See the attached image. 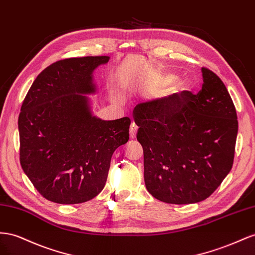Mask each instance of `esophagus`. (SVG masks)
<instances>
[{"label":"esophagus","mask_w":255,"mask_h":255,"mask_svg":"<svg viewBox=\"0 0 255 255\" xmlns=\"http://www.w3.org/2000/svg\"><path fill=\"white\" fill-rule=\"evenodd\" d=\"M136 132H137V126L135 125L134 122H132L131 125H130V139H134Z\"/></svg>","instance_id":"34e87169"}]
</instances>
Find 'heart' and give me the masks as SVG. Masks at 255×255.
Masks as SVG:
<instances>
[{
    "label": "heart",
    "instance_id": "1",
    "mask_svg": "<svg viewBox=\"0 0 255 255\" xmlns=\"http://www.w3.org/2000/svg\"><path fill=\"white\" fill-rule=\"evenodd\" d=\"M174 80V76L170 74H154L147 79V83L151 86H161L168 84Z\"/></svg>",
    "mask_w": 255,
    "mask_h": 255
}]
</instances>
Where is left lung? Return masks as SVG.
<instances>
[{"instance_id": "1", "label": "left lung", "mask_w": 255, "mask_h": 255, "mask_svg": "<svg viewBox=\"0 0 255 255\" xmlns=\"http://www.w3.org/2000/svg\"><path fill=\"white\" fill-rule=\"evenodd\" d=\"M201 91L137 105L136 139L144 152L147 191L169 204H191L212 195L235 156L237 113L215 72L202 67Z\"/></svg>"}]
</instances>
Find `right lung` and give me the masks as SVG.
I'll use <instances>...</instances> for the list:
<instances>
[{
    "label": "right lung",
    "instance_id": "right-lung-1",
    "mask_svg": "<svg viewBox=\"0 0 255 255\" xmlns=\"http://www.w3.org/2000/svg\"><path fill=\"white\" fill-rule=\"evenodd\" d=\"M109 56L57 61L35 79L18 119L20 164L43 198L90 201L103 190L114 150L129 140L130 119L101 121L90 111L92 74Z\"/></svg>",
    "mask_w": 255,
    "mask_h": 255
}]
</instances>
